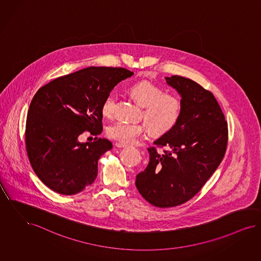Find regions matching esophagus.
I'll return each instance as SVG.
<instances>
[{
    "label": "esophagus",
    "instance_id": "34e87169",
    "mask_svg": "<svg viewBox=\"0 0 261 261\" xmlns=\"http://www.w3.org/2000/svg\"><path fill=\"white\" fill-rule=\"evenodd\" d=\"M115 146L117 148H126L128 145L125 144V143H122V142H116Z\"/></svg>",
    "mask_w": 261,
    "mask_h": 261
}]
</instances>
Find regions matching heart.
I'll return each mask as SVG.
<instances>
[{
	"label": "heart",
	"mask_w": 261,
	"mask_h": 261,
	"mask_svg": "<svg viewBox=\"0 0 261 261\" xmlns=\"http://www.w3.org/2000/svg\"><path fill=\"white\" fill-rule=\"evenodd\" d=\"M135 100L144 107L143 116L152 132L158 135L165 134L173 128L182 114V101L174 95L164 94L161 87L148 81L138 82L129 88ZM117 94L110 92L101 103V112L110 117L114 113ZM150 128L146 123H130L119 121L108 126L107 135L122 143H133L148 134Z\"/></svg>",
	"instance_id": "b5f03b06"
}]
</instances>
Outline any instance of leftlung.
I'll use <instances>...</instances> for the list:
<instances>
[{"instance_id": "8db88e82", "label": "left lung", "mask_w": 261, "mask_h": 261, "mask_svg": "<svg viewBox=\"0 0 261 261\" xmlns=\"http://www.w3.org/2000/svg\"><path fill=\"white\" fill-rule=\"evenodd\" d=\"M165 79L181 95L182 114L148 148L150 162L135 181L145 200L159 208L193 198L222 163L228 141L227 122L212 92L183 76Z\"/></svg>"}]
</instances>
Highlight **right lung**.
<instances>
[{
	"mask_svg": "<svg viewBox=\"0 0 261 261\" xmlns=\"http://www.w3.org/2000/svg\"><path fill=\"white\" fill-rule=\"evenodd\" d=\"M133 74L124 68L90 67L38 90L27 115L25 144L35 173L49 189L71 195L95 181L97 161L112 143L97 137L81 143L78 138L84 132H102L105 97Z\"/></svg>",
	"mask_w": 261,
	"mask_h": 261,
	"instance_id": "1",
	"label": "right lung"
}]
</instances>
